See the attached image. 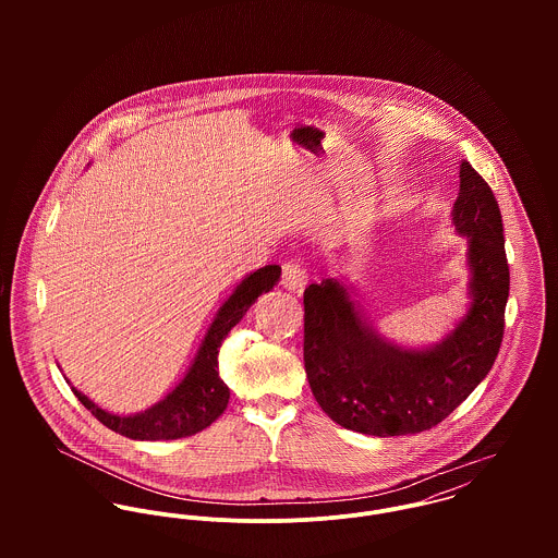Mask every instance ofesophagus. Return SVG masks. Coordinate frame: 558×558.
<instances>
[{
    "mask_svg": "<svg viewBox=\"0 0 558 558\" xmlns=\"http://www.w3.org/2000/svg\"><path fill=\"white\" fill-rule=\"evenodd\" d=\"M281 286L286 288V290H292V292H299V290H303L305 286H307V272H305V268L296 262V259H290V262H286L283 266H281Z\"/></svg>",
    "mask_w": 558,
    "mask_h": 558,
    "instance_id": "34e87169",
    "label": "esophagus"
}]
</instances>
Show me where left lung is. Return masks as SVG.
Wrapping results in <instances>:
<instances>
[{"label":"left lung","mask_w":558,"mask_h":558,"mask_svg":"<svg viewBox=\"0 0 558 558\" xmlns=\"http://www.w3.org/2000/svg\"><path fill=\"white\" fill-rule=\"evenodd\" d=\"M451 217L469 239L471 307L440 343L412 350L385 339L339 279L305 290V372L319 408L341 427L380 438L425 432L492 369L505 330L509 264L498 202L469 160L460 165Z\"/></svg>","instance_id":"left-lung-1"}]
</instances>
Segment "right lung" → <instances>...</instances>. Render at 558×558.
Returning a JSON list of instances; mask_svg holds the SVG:
<instances>
[{"label":"right lung","mask_w":558,"mask_h":558,"mask_svg":"<svg viewBox=\"0 0 558 558\" xmlns=\"http://www.w3.org/2000/svg\"><path fill=\"white\" fill-rule=\"evenodd\" d=\"M281 277V266L268 264L246 275L234 294L223 303L213 319L193 365L182 383L153 408L120 416L98 408L73 387L81 403L109 429L133 440H175L193 436L217 421L230 401V389L219 376V348L228 332L239 324L259 294L270 292Z\"/></svg>","instance_id":"right-lung-1"}]
</instances>
